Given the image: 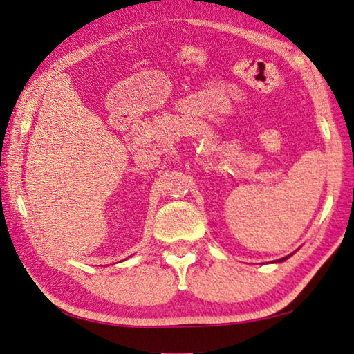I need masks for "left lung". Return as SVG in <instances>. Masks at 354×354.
Returning a JSON list of instances; mask_svg holds the SVG:
<instances>
[{"label": "left lung", "mask_w": 354, "mask_h": 354, "mask_svg": "<svg viewBox=\"0 0 354 354\" xmlns=\"http://www.w3.org/2000/svg\"><path fill=\"white\" fill-rule=\"evenodd\" d=\"M289 257H290V255H288V257H284V258H281V259H278V261H277V263H283V261H286V259H288Z\"/></svg>", "instance_id": "obj_1"}]
</instances>
